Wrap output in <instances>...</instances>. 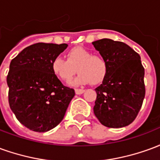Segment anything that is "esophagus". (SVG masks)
<instances>
[{"mask_svg":"<svg viewBox=\"0 0 160 160\" xmlns=\"http://www.w3.org/2000/svg\"><path fill=\"white\" fill-rule=\"evenodd\" d=\"M83 92H85V90L84 89H75V93L78 94V95H80V94H82Z\"/></svg>","mask_w":160,"mask_h":160,"instance_id":"1","label":"esophagus"}]
</instances>
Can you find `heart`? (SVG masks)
Wrapping results in <instances>:
<instances>
[{
	"instance_id": "b5f03b06",
	"label": "heart",
	"mask_w": 160,
	"mask_h": 160,
	"mask_svg": "<svg viewBox=\"0 0 160 160\" xmlns=\"http://www.w3.org/2000/svg\"><path fill=\"white\" fill-rule=\"evenodd\" d=\"M53 73L65 82H69L76 72L79 75L72 85L99 84L108 73V63L104 56L92 55V52L83 47H74L67 52V60L56 56L51 62Z\"/></svg>"
}]
</instances>
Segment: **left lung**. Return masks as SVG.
I'll use <instances>...</instances> for the list:
<instances>
[{"instance_id": "1", "label": "left lung", "mask_w": 160, "mask_h": 160, "mask_svg": "<svg viewBox=\"0 0 160 160\" xmlns=\"http://www.w3.org/2000/svg\"><path fill=\"white\" fill-rule=\"evenodd\" d=\"M92 44L108 63L107 75L95 89L94 114L105 127L128 126L137 117L146 93L141 56L119 41L103 38Z\"/></svg>"}]
</instances>
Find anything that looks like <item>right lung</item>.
Returning a JSON list of instances; mask_svg holds the SVG:
<instances>
[{
	"label": "right lung",
	"instance_id": "right-lung-1",
	"mask_svg": "<svg viewBox=\"0 0 160 160\" xmlns=\"http://www.w3.org/2000/svg\"><path fill=\"white\" fill-rule=\"evenodd\" d=\"M67 47V43L38 42L11 61L7 77L9 105L19 122L31 130L46 132L56 127L75 95L51 69L53 59Z\"/></svg>",
	"mask_w": 160,
	"mask_h": 160
}]
</instances>
